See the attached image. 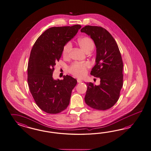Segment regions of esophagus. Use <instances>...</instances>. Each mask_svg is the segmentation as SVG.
Masks as SVG:
<instances>
[{"instance_id":"obj_1","label":"esophagus","mask_w":151,"mask_h":151,"mask_svg":"<svg viewBox=\"0 0 151 151\" xmlns=\"http://www.w3.org/2000/svg\"><path fill=\"white\" fill-rule=\"evenodd\" d=\"M77 81H78V83H81L82 82V80H80V79H78Z\"/></svg>"}]
</instances>
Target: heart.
<instances>
[{"label": "heart", "mask_w": 151, "mask_h": 151, "mask_svg": "<svg viewBox=\"0 0 151 151\" xmlns=\"http://www.w3.org/2000/svg\"><path fill=\"white\" fill-rule=\"evenodd\" d=\"M79 46L86 53L90 52L94 47V42L91 38L88 37H82L78 40ZM72 45L70 42H67L63 47V55L65 58H68L71 50ZM89 64L85 63H74L69 68V71L73 75L78 78H83L87 73V69L89 67Z\"/></svg>", "instance_id": "1"}]
</instances>
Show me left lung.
Returning a JSON list of instances; mask_svg holds the SVG:
<instances>
[{"label":"left lung","mask_w":151,"mask_h":151,"mask_svg":"<svg viewBox=\"0 0 151 151\" xmlns=\"http://www.w3.org/2000/svg\"><path fill=\"white\" fill-rule=\"evenodd\" d=\"M81 32L94 41L96 47V64L90 74L100 78L98 86L87 83L85 101L93 109L106 110L117 102L123 86V61L114 38L105 29L87 25Z\"/></svg>","instance_id":"8db88e82"}]
</instances>
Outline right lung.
<instances>
[{
  "mask_svg": "<svg viewBox=\"0 0 151 151\" xmlns=\"http://www.w3.org/2000/svg\"><path fill=\"white\" fill-rule=\"evenodd\" d=\"M81 27L80 25L50 27L32 46L27 66L28 85L37 105L47 114L60 113L69 105L77 80L69 75L64 76L63 80H54L52 73L64 46Z\"/></svg>",
  "mask_w": 151,
  "mask_h": 151,
  "instance_id": "1",
  "label": "right lung"
}]
</instances>
